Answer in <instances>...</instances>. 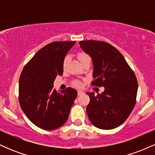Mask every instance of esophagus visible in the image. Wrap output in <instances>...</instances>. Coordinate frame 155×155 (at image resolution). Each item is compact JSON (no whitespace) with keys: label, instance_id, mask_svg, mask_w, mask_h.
<instances>
[{"label":"esophagus","instance_id":"34e87169","mask_svg":"<svg viewBox=\"0 0 155 155\" xmlns=\"http://www.w3.org/2000/svg\"><path fill=\"white\" fill-rule=\"evenodd\" d=\"M82 94H84V92L81 91V90H79V91H78V95H82Z\"/></svg>","mask_w":155,"mask_h":155}]
</instances>
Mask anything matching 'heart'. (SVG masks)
<instances>
[{
    "label": "heart",
    "instance_id": "obj_1",
    "mask_svg": "<svg viewBox=\"0 0 155 155\" xmlns=\"http://www.w3.org/2000/svg\"><path fill=\"white\" fill-rule=\"evenodd\" d=\"M87 57H88L87 55L84 54V53H80V54H79V55H78V58H79L80 61H81V60H82L83 59H84V58H87ZM68 58H65V59L64 60V62H63V67H65V65H66V64L68 63ZM75 85L76 87H80L81 86V84H80L79 81H75Z\"/></svg>",
    "mask_w": 155,
    "mask_h": 155
}]
</instances>
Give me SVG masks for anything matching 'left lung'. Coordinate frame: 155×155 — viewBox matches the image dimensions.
Masks as SVG:
<instances>
[{
	"label": "left lung",
	"instance_id": "left-lung-1",
	"mask_svg": "<svg viewBox=\"0 0 155 155\" xmlns=\"http://www.w3.org/2000/svg\"><path fill=\"white\" fill-rule=\"evenodd\" d=\"M80 47L92 58V84L104 87L101 94L87 92V114L91 123L103 130L116 128L127 119L136 104L138 81L122 54L104 41H81Z\"/></svg>",
	"mask_w": 155,
	"mask_h": 155
}]
</instances>
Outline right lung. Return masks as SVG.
Returning <instances> with one entry per match:
<instances>
[{"instance_id":"1","label":"right lung","mask_w":155,"mask_h":155,"mask_svg":"<svg viewBox=\"0 0 155 155\" xmlns=\"http://www.w3.org/2000/svg\"><path fill=\"white\" fill-rule=\"evenodd\" d=\"M76 41H58L37 51L23 68L19 80V101L27 117L40 128L51 130L61 127L69 117L77 91L53 89L63 62Z\"/></svg>"}]
</instances>
